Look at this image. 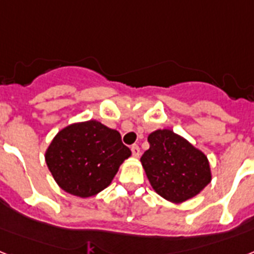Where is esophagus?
Here are the masks:
<instances>
[{
	"label": "esophagus",
	"mask_w": 254,
	"mask_h": 254,
	"mask_svg": "<svg viewBox=\"0 0 254 254\" xmlns=\"http://www.w3.org/2000/svg\"><path fill=\"white\" fill-rule=\"evenodd\" d=\"M131 152H132V156L135 157V158H139V156H140V148H139V145H136V144H133V145L131 146Z\"/></svg>",
	"instance_id": "34e87169"
}]
</instances>
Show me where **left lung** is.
Masks as SVG:
<instances>
[{
  "instance_id": "8db88e82",
  "label": "left lung",
  "mask_w": 254,
  "mask_h": 254,
  "mask_svg": "<svg viewBox=\"0 0 254 254\" xmlns=\"http://www.w3.org/2000/svg\"><path fill=\"white\" fill-rule=\"evenodd\" d=\"M148 141L149 149L140 161L150 186L163 198L180 204L210 183L207 157L184 137L171 129H157Z\"/></svg>"
}]
</instances>
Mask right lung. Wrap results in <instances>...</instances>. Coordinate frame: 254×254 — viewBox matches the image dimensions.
I'll return each instance as SVG.
<instances>
[{
	"instance_id": "add662e5",
	"label": "right lung",
	"mask_w": 254,
	"mask_h": 254,
	"mask_svg": "<svg viewBox=\"0 0 254 254\" xmlns=\"http://www.w3.org/2000/svg\"><path fill=\"white\" fill-rule=\"evenodd\" d=\"M129 156L118 131L87 121L61 129L48 146L45 161L62 190L85 198L108 187Z\"/></svg>"
}]
</instances>
